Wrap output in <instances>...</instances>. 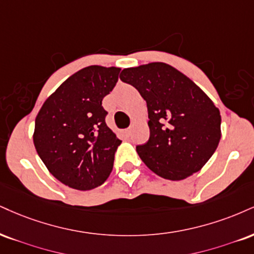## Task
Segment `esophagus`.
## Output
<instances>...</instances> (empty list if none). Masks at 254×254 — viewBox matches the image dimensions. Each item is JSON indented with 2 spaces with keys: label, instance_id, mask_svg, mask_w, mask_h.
Returning <instances> with one entry per match:
<instances>
[{
  "label": "esophagus",
  "instance_id": "esophagus-1",
  "mask_svg": "<svg viewBox=\"0 0 254 254\" xmlns=\"http://www.w3.org/2000/svg\"><path fill=\"white\" fill-rule=\"evenodd\" d=\"M124 135L127 137H130L131 136V127H129V129H127L124 131Z\"/></svg>",
  "mask_w": 254,
  "mask_h": 254
}]
</instances>
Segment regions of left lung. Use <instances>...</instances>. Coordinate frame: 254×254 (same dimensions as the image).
Masks as SVG:
<instances>
[{"label":"left lung","instance_id":"1","mask_svg":"<svg viewBox=\"0 0 254 254\" xmlns=\"http://www.w3.org/2000/svg\"><path fill=\"white\" fill-rule=\"evenodd\" d=\"M119 78L132 85L148 106L150 137L136 146L146 167L172 181L198 172L221 138V116L210 98L164 63L124 68Z\"/></svg>","mask_w":254,"mask_h":254}]
</instances>
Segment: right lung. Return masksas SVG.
Segmentation results:
<instances>
[{"mask_svg": "<svg viewBox=\"0 0 254 254\" xmlns=\"http://www.w3.org/2000/svg\"><path fill=\"white\" fill-rule=\"evenodd\" d=\"M119 72V67H85L66 79L36 116V151L48 172L69 188L90 190L112 172L122 140L106 125L102 102Z\"/></svg>", "mask_w": 254, "mask_h": 254, "instance_id": "right-lung-1", "label": "right lung"}]
</instances>
